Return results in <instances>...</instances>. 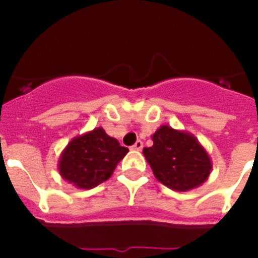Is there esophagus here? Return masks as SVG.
I'll list each match as a JSON object with an SVG mask.
<instances>
[{"instance_id":"obj_1","label":"esophagus","mask_w":258,"mask_h":258,"mask_svg":"<svg viewBox=\"0 0 258 258\" xmlns=\"http://www.w3.org/2000/svg\"><path fill=\"white\" fill-rule=\"evenodd\" d=\"M133 150H137V151H141L142 149H143V142L142 141H137V143L131 147Z\"/></svg>"}]
</instances>
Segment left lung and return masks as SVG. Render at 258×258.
Listing matches in <instances>:
<instances>
[{"label": "left lung", "instance_id": "1", "mask_svg": "<svg viewBox=\"0 0 258 258\" xmlns=\"http://www.w3.org/2000/svg\"><path fill=\"white\" fill-rule=\"evenodd\" d=\"M151 138L154 145L145 147L143 154L161 183L175 191H188L208 179L212 159L192 134L163 124Z\"/></svg>", "mask_w": 258, "mask_h": 258}]
</instances>
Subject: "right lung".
Listing matches in <instances>:
<instances>
[{"mask_svg":"<svg viewBox=\"0 0 258 258\" xmlns=\"http://www.w3.org/2000/svg\"><path fill=\"white\" fill-rule=\"evenodd\" d=\"M127 153L128 149L97 127L67 145L58 158V172L67 182L88 190L108 179Z\"/></svg>","mask_w":258,"mask_h":258,"instance_id":"right-lung-1","label":"right lung"}]
</instances>
